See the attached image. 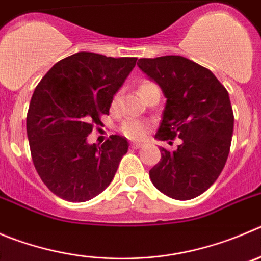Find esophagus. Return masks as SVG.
I'll return each mask as SVG.
<instances>
[{"mask_svg":"<svg viewBox=\"0 0 261 261\" xmlns=\"http://www.w3.org/2000/svg\"><path fill=\"white\" fill-rule=\"evenodd\" d=\"M130 147L134 148V149H139V148L143 147V144H142V143H131Z\"/></svg>","mask_w":261,"mask_h":261,"instance_id":"esophagus-1","label":"esophagus"}]
</instances>
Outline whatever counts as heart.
I'll return each mask as SVG.
<instances>
[{
  "instance_id": "b5f03b06",
  "label": "heart",
  "mask_w": 261,
  "mask_h": 261,
  "mask_svg": "<svg viewBox=\"0 0 261 261\" xmlns=\"http://www.w3.org/2000/svg\"><path fill=\"white\" fill-rule=\"evenodd\" d=\"M152 86H155V84L150 81H143L140 87H139V91L142 94L143 91H145V90ZM117 103H118V94L114 95L113 100H112V108H116ZM119 130L126 138L133 139V140H142L147 136L148 131H149V125L144 121H140V119H127L121 125Z\"/></svg>"
}]
</instances>
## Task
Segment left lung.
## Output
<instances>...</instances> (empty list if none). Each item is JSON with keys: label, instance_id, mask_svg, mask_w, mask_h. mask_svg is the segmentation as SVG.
Listing matches in <instances>:
<instances>
[{"label": "left lung", "instance_id": "obj_1", "mask_svg": "<svg viewBox=\"0 0 261 261\" xmlns=\"http://www.w3.org/2000/svg\"><path fill=\"white\" fill-rule=\"evenodd\" d=\"M138 67L167 99L155 139H181L172 153L161 148L150 180L171 198H196L215 182L229 154L234 116L228 91L210 69L179 55L143 58Z\"/></svg>", "mask_w": 261, "mask_h": 261}]
</instances>
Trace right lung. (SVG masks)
I'll list each match as a JSON object with an SVG mask.
<instances>
[{"label": "right lung", "instance_id": "add662e5", "mask_svg": "<svg viewBox=\"0 0 261 261\" xmlns=\"http://www.w3.org/2000/svg\"><path fill=\"white\" fill-rule=\"evenodd\" d=\"M136 60L82 51L58 62L36 87L27 114L32 161L60 198L89 201L113 180L127 140L112 135L97 147L87 143V136L109 114L114 94Z\"/></svg>", "mask_w": 261, "mask_h": 261}]
</instances>
